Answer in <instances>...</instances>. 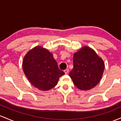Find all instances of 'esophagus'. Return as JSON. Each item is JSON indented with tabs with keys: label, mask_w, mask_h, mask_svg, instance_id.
<instances>
[{
	"label": "esophagus",
	"mask_w": 121,
	"mask_h": 121,
	"mask_svg": "<svg viewBox=\"0 0 121 121\" xmlns=\"http://www.w3.org/2000/svg\"><path fill=\"white\" fill-rule=\"evenodd\" d=\"M69 72V69H66L65 70H64V73L65 74H68Z\"/></svg>",
	"instance_id": "1"
}]
</instances>
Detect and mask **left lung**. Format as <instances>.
<instances>
[{
  "instance_id": "obj_1",
  "label": "left lung",
  "mask_w": 121,
  "mask_h": 121,
  "mask_svg": "<svg viewBox=\"0 0 121 121\" xmlns=\"http://www.w3.org/2000/svg\"><path fill=\"white\" fill-rule=\"evenodd\" d=\"M104 69L102 59L93 49L85 46L74 54L73 68L69 75L77 88L87 91L98 84Z\"/></svg>"
}]
</instances>
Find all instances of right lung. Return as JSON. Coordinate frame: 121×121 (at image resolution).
<instances>
[{
	"instance_id": "obj_1",
	"label": "right lung",
	"mask_w": 121,
	"mask_h": 121,
	"mask_svg": "<svg viewBox=\"0 0 121 121\" xmlns=\"http://www.w3.org/2000/svg\"><path fill=\"white\" fill-rule=\"evenodd\" d=\"M24 74L34 86L40 91H48L57 84L60 77L65 73L49 51L37 46L30 50L23 61Z\"/></svg>"
}]
</instances>
